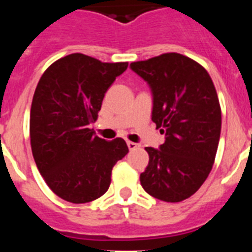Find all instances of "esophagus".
Listing matches in <instances>:
<instances>
[{"instance_id":"34e87169","label":"esophagus","mask_w":252,"mask_h":252,"mask_svg":"<svg viewBox=\"0 0 252 252\" xmlns=\"http://www.w3.org/2000/svg\"><path fill=\"white\" fill-rule=\"evenodd\" d=\"M127 146L130 150H135V149L139 148V144H136V142H132V141H127Z\"/></svg>"}]
</instances>
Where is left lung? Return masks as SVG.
Wrapping results in <instances>:
<instances>
[{"label":"left lung","instance_id":"1","mask_svg":"<svg viewBox=\"0 0 252 252\" xmlns=\"http://www.w3.org/2000/svg\"><path fill=\"white\" fill-rule=\"evenodd\" d=\"M130 68L150 87L151 120L165 135L159 149L145 148L142 188L160 201H184L201 188L215 162L221 135L215 84L201 64L178 53L133 62Z\"/></svg>","mask_w":252,"mask_h":252}]
</instances>
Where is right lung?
I'll list each match as a JSON object with an SVG mask.
<instances>
[{
    "mask_svg": "<svg viewBox=\"0 0 252 252\" xmlns=\"http://www.w3.org/2000/svg\"><path fill=\"white\" fill-rule=\"evenodd\" d=\"M128 63H102L74 53L40 78L30 111L32 157L49 188L70 203L92 202L108 190L116 162L128 153L124 139L95 136L104 93Z\"/></svg>",
    "mask_w": 252,
    "mask_h": 252,
    "instance_id": "1",
    "label": "right lung"
}]
</instances>
